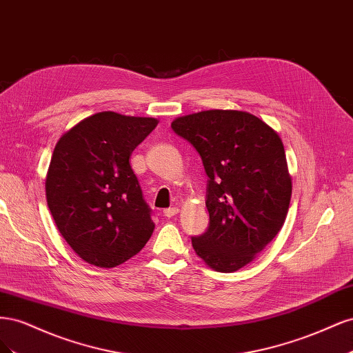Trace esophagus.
Here are the masks:
<instances>
[{
  "instance_id": "34e87169",
  "label": "esophagus",
  "mask_w": 353,
  "mask_h": 353,
  "mask_svg": "<svg viewBox=\"0 0 353 353\" xmlns=\"http://www.w3.org/2000/svg\"><path fill=\"white\" fill-rule=\"evenodd\" d=\"M178 212H179L178 208H169V209H165V210H163V215H165L166 218H172V216L176 215Z\"/></svg>"
}]
</instances>
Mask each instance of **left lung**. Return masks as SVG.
I'll use <instances>...</instances> for the list:
<instances>
[{
    "label": "left lung",
    "instance_id": "8db88e82",
    "mask_svg": "<svg viewBox=\"0 0 353 353\" xmlns=\"http://www.w3.org/2000/svg\"><path fill=\"white\" fill-rule=\"evenodd\" d=\"M199 152L209 176V228L191 239L209 268L234 272L253 262L284 225L292 175L281 138L249 112L203 110L170 123Z\"/></svg>",
    "mask_w": 353,
    "mask_h": 353
}]
</instances>
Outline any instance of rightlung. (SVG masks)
Here are the masks:
<instances>
[{
    "instance_id": "1",
    "label": "right lung",
    "mask_w": 353,
    "mask_h": 353,
    "mask_svg": "<svg viewBox=\"0 0 353 353\" xmlns=\"http://www.w3.org/2000/svg\"><path fill=\"white\" fill-rule=\"evenodd\" d=\"M156 117L100 112L60 137L46 176L56 225L82 261L114 268L150 240L154 222L130 157Z\"/></svg>"
}]
</instances>
